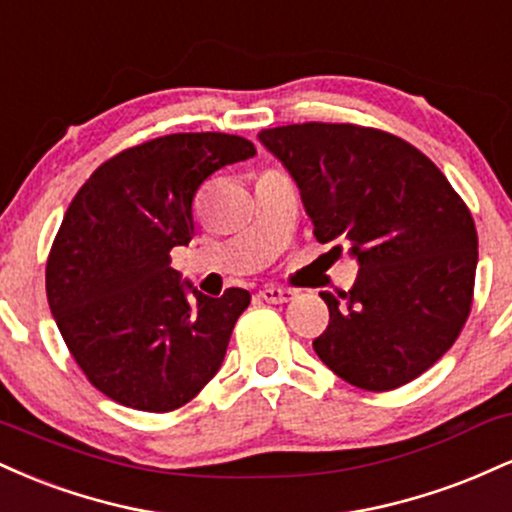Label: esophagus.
Instances as JSON below:
<instances>
[{
    "label": "esophagus",
    "instance_id": "34e87169",
    "mask_svg": "<svg viewBox=\"0 0 512 512\" xmlns=\"http://www.w3.org/2000/svg\"><path fill=\"white\" fill-rule=\"evenodd\" d=\"M257 296L267 303H289L296 293H293L291 289H284V286H264Z\"/></svg>",
    "mask_w": 512,
    "mask_h": 512
}]
</instances>
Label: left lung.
<instances>
[{
    "label": "left lung",
    "mask_w": 512,
    "mask_h": 512,
    "mask_svg": "<svg viewBox=\"0 0 512 512\" xmlns=\"http://www.w3.org/2000/svg\"><path fill=\"white\" fill-rule=\"evenodd\" d=\"M296 180L320 243L349 245L358 276L322 291L330 325L315 354L370 392L419 378L460 337L472 308L477 228L467 204L419 149L380 129L305 122L262 129Z\"/></svg>",
    "instance_id": "1"
}]
</instances>
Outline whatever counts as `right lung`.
I'll use <instances>...</instances> for the list:
<instances>
[{"label": "right lung", "mask_w": 512, "mask_h": 512, "mask_svg": "<svg viewBox=\"0 0 512 512\" xmlns=\"http://www.w3.org/2000/svg\"><path fill=\"white\" fill-rule=\"evenodd\" d=\"M255 154L236 134H168L105 161L76 192L45 289L64 344L105 397L163 414L221 368L250 293L204 296L170 267V250L192 240L199 185Z\"/></svg>", "instance_id": "1"}]
</instances>
